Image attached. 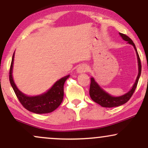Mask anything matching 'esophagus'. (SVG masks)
<instances>
[{
    "instance_id": "esophagus-1",
    "label": "esophagus",
    "mask_w": 148,
    "mask_h": 148,
    "mask_svg": "<svg viewBox=\"0 0 148 148\" xmlns=\"http://www.w3.org/2000/svg\"><path fill=\"white\" fill-rule=\"evenodd\" d=\"M87 70H88V67L86 65V64H81V65H80L77 68V69H76V71H77L78 73L86 72Z\"/></svg>"
}]
</instances>
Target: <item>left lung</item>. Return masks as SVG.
<instances>
[{
	"label": "left lung",
	"instance_id": "8db88e82",
	"mask_svg": "<svg viewBox=\"0 0 148 148\" xmlns=\"http://www.w3.org/2000/svg\"><path fill=\"white\" fill-rule=\"evenodd\" d=\"M122 38L125 41H127L129 44L132 45L135 49L136 52L137 59H138V74L137 76L136 80L135 83H134L133 87L126 94L123 95L120 97H113L111 96L108 93H107L106 91L103 90L99 86V84L95 81L94 78L92 77L90 80V96L91 99L95 101V102L97 103L100 106L102 107H106V108H112V107H116L121 106L130 100L132 97V95L134 94V91H135L136 88L137 84H138V79L140 78V74H141V63H140V58H139L138 51H137L135 45L132 40L127 36L126 35L123 33H119Z\"/></svg>",
	"mask_w": 148,
	"mask_h": 148
}]
</instances>
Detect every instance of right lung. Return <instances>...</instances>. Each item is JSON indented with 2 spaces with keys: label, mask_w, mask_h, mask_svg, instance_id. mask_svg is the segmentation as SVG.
Instances as JSON below:
<instances>
[{
  "label": "right lung",
  "mask_w": 148,
  "mask_h": 148,
  "mask_svg": "<svg viewBox=\"0 0 148 148\" xmlns=\"http://www.w3.org/2000/svg\"><path fill=\"white\" fill-rule=\"evenodd\" d=\"M14 53H13L10 69V82L15 94L25 109L37 114L48 113L53 111L60 105L64 96V84L69 77L67 75L57 81L47 92L37 96H27L22 93L15 85L12 77V68Z\"/></svg>",
  "instance_id": "1"
}]
</instances>
